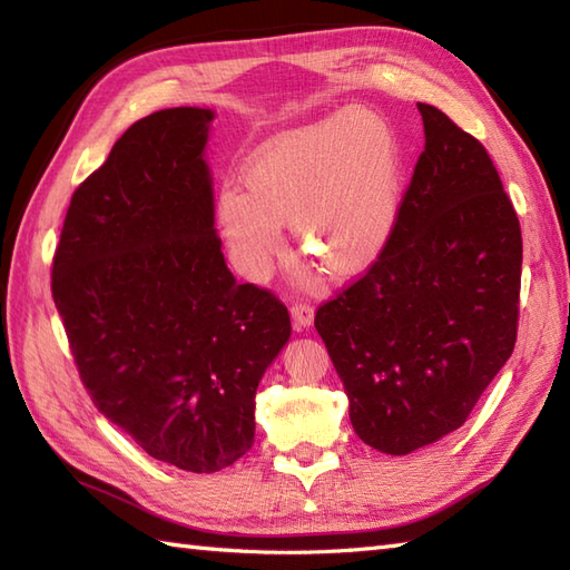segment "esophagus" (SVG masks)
Here are the masks:
<instances>
[{"mask_svg":"<svg viewBox=\"0 0 570 570\" xmlns=\"http://www.w3.org/2000/svg\"><path fill=\"white\" fill-rule=\"evenodd\" d=\"M313 316H316V313H313V306H308V304H296L292 306V321H294V328L296 331H308L311 325H313Z\"/></svg>","mask_w":570,"mask_h":570,"instance_id":"34e87169","label":"esophagus"}]
</instances>
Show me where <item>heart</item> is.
<instances>
[{"label": "heart", "instance_id": "b5f03b06", "mask_svg": "<svg viewBox=\"0 0 570 570\" xmlns=\"http://www.w3.org/2000/svg\"><path fill=\"white\" fill-rule=\"evenodd\" d=\"M399 144L370 110H345L288 129L254 151L245 193L217 196V227L249 282H264L292 225L301 257L333 278L357 276L382 257L399 215Z\"/></svg>", "mask_w": 570, "mask_h": 570}]
</instances>
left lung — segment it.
<instances>
[{"instance_id":"left-lung-1","label":"left lung","mask_w":570,"mask_h":570,"mask_svg":"<svg viewBox=\"0 0 570 570\" xmlns=\"http://www.w3.org/2000/svg\"><path fill=\"white\" fill-rule=\"evenodd\" d=\"M423 147L382 257L316 313L350 423L409 455L468 421L517 341L522 229L485 147L419 102Z\"/></svg>"}]
</instances>
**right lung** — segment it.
Instances as JSON below:
<instances>
[{"label":"right lung","instance_id":"right-lung-1","mask_svg":"<svg viewBox=\"0 0 570 570\" xmlns=\"http://www.w3.org/2000/svg\"><path fill=\"white\" fill-rule=\"evenodd\" d=\"M213 110L131 125L72 193L53 301L80 380L151 458L217 472L254 443V394L292 337L284 304L237 284L215 229Z\"/></svg>","mask_w":570,"mask_h":570}]
</instances>
